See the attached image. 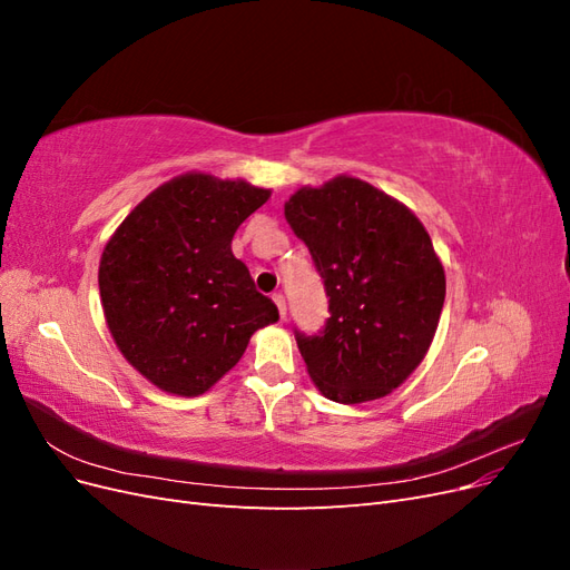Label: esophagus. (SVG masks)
<instances>
[{
  "label": "esophagus",
  "instance_id": "34e87169",
  "mask_svg": "<svg viewBox=\"0 0 570 570\" xmlns=\"http://www.w3.org/2000/svg\"><path fill=\"white\" fill-rule=\"evenodd\" d=\"M273 302H275V306H278V314L285 318V314H287V306H285V297L281 295V292H275V295H273Z\"/></svg>",
  "mask_w": 570,
  "mask_h": 570
}]
</instances>
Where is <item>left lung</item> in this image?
I'll return each instance as SVG.
<instances>
[{"label":"left lung","instance_id":"1","mask_svg":"<svg viewBox=\"0 0 570 570\" xmlns=\"http://www.w3.org/2000/svg\"><path fill=\"white\" fill-rule=\"evenodd\" d=\"M289 228L312 252L331 318L295 331L314 385L337 404L381 400L419 368L444 304V268L423 223L352 176L299 187Z\"/></svg>","mask_w":570,"mask_h":570}]
</instances>
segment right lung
<instances>
[{
    "mask_svg": "<svg viewBox=\"0 0 570 570\" xmlns=\"http://www.w3.org/2000/svg\"><path fill=\"white\" fill-rule=\"evenodd\" d=\"M271 189L185 174L147 195L101 252L99 297L116 347L151 385L197 396L258 327L278 321L235 258L233 235Z\"/></svg>",
    "mask_w": 570,
    "mask_h": 570,
    "instance_id": "1",
    "label": "right lung"
}]
</instances>
